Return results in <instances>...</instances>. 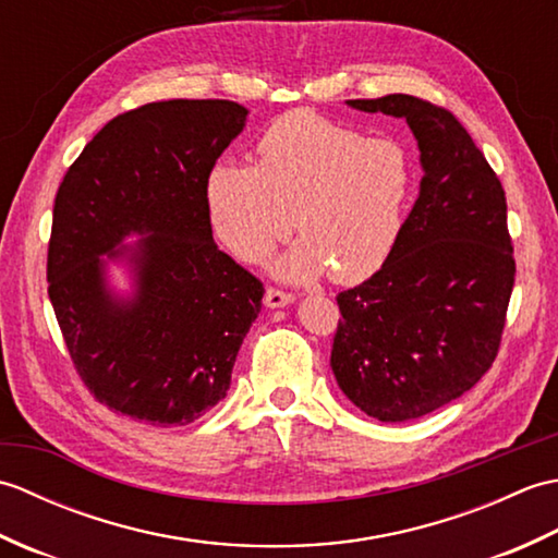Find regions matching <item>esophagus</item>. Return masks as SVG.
Returning <instances> with one entry per match:
<instances>
[{"mask_svg":"<svg viewBox=\"0 0 558 558\" xmlns=\"http://www.w3.org/2000/svg\"><path fill=\"white\" fill-rule=\"evenodd\" d=\"M290 302H294L292 292H286L280 288H268L266 290V306H270V310H278V306H286Z\"/></svg>","mask_w":558,"mask_h":558,"instance_id":"34e87169","label":"esophagus"}]
</instances>
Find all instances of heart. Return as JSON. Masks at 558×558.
<instances>
[{"label":"heart","mask_w":558,"mask_h":558,"mask_svg":"<svg viewBox=\"0 0 558 558\" xmlns=\"http://www.w3.org/2000/svg\"><path fill=\"white\" fill-rule=\"evenodd\" d=\"M256 165L220 162L206 182L218 240L258 260L292 230L302 240L278 260L292 280L330 272L360 282L393 252L414 189V162L390 136H364L312 112H288L256 141Z\"/></svg>","instance_id":"1"}]
</instances>
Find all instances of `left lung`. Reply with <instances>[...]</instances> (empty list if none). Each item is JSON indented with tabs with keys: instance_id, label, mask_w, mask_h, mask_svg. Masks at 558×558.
I'll return each instance as SVG.
<instances>
[{
	"instance_id": "8db88e82",
	"label": "left lung",
	"mask_w": 558,
	"mask_h": 558,
	"mask_svg": "<svg viewBox=\"0 0 558 558\" xmlns=\"http://www.w3.org/2000/svg\"><path fill=\"white\" fill-rule=\"evenodd\" d=\"M348 102L405 117L424 177L381 270L336 298L330 366L369 417L417 420L468 393L499 354L515 282L506 194L441 105L402 93Z\"/></svg>"
}]
</instances>
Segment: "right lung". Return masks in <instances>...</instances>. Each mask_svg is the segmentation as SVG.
<instances>
[{
  "label": "right lung",
  "mask_w": 558,
  "mask_h": 558,
  "mask_svg": "<svg viewBox=\"0 0 558 558\" xmlns=\"http://www.w3.org/2000/svg\"><path fill=\"white\" fill-rule=\"evenodd\" d=\"M244 117L232 100L141 105L105 124L57 189L47 294L83 386L132 420L184 426L218 405L260 312L264 282L213 242L206 206ZM132 231L140 246L116 250ZM108 251L135 260L134 303L104 290Z\"/></svg>",
  "instance_id": "1"
}]
</instances>
